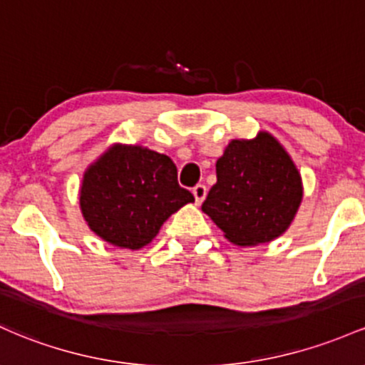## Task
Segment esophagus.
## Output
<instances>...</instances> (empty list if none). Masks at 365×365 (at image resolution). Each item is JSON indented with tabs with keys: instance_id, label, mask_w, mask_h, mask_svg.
Masks as SVG:
<instances>
[{
	"instance_id": "1",
	"label": "esophagus",
	"mask_w": 365,
	"mask_h": 365,
	"mask_svg": "<svg viewBox=\"0 0 365 365\" xmlns=\"http://www.w3.org/2000/svg\"><path fill=\"white\" fill-rule=\"evenodd\" d=\"M192 194H194L195 202L201 204V202L204 201V197H206V194H207L206 185H202V183H199V185L194 187V190H192Z\"/></svg>"
}]
</instances>
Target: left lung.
<instances>
[{
    "instance_id": "1",
    "label": "left lung",
    "mask_w": 365,
    "mask_h": 365,
    "mask_svg": "<svg viewBox=\"0 0 365 365\" xmlns=\"http://www.w3.org/2000/svg\"><path fill=\"white\" fill-rule=\"evenodd\" d=\"M303 199L299 171L267 131L232 140L216 161V183L202 211L237 246H256L282 235Z\"/></svg>"
}]
</instances>
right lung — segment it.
Returning a JSON list of instances; mask_svg holds the SVG:
<instances>
[{"label":"right lung","instance_id":"add662e5","mask_svg":"<svg viewBox=\"0 0 365 365\" xmlns=\"http://www.w3.org/2000/svg\"><path fill=\"white\" fill-rule=\"evenodd\" d=\"M194 195L178 185L168 155L147 147L114 143L83 175L79 206L88 227L103 241L140 250Z\"/></svg>","mask_w":365,"mask_h":365}]
</instances>
